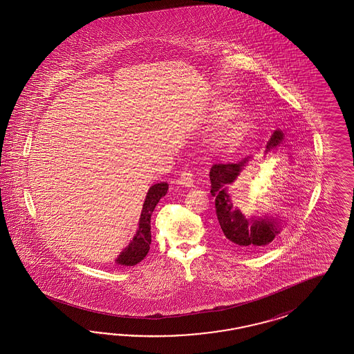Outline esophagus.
<instances>
[{
  "mask_svg": "<svg viewBox=\"0 0 354 354\" xmlns=\"http://www.w3.org/2000/svg\"><path fill=\"white\" fill-rule=\"evenodd\" d=\"M178 183L183 185V187H185V188H191L193 187V183H194V179H193V174L189 171V170H184V171L180 174V178H179V180Z\"/></svg>",
  "mask_w": 354,
  "mask_h": 354,
  "instance_id": "1",
  "label": "esophagus"
}]
</instances>
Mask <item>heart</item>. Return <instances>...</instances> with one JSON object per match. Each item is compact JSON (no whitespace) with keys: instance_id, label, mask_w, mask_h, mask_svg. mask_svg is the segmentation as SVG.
<instances>
[{"instance_id":"1","label":"heart","mask_w":354,"mask_h":354,"mask_svg":"<svg viewBox=\"0 0 354 354\" xmlns=\"http://www.w3.org/2000/svg\"><path fill=\"white\" fill-rule=\"evenodd\" d=\"M241 113H235V115H232V117H230V119H227L225 123V127L222 129V132H221V136H222V139H228V138H231V136H234V133H235L236 131L239 129L240 127V124H241Z\"/></svg>"}]
</instances>
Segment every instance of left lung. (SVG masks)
<instances>
[{
  "label": "left lung",
  "instance_id": "left-lung-1",
  "mask_svg": "<svg viewBox=\"0 0 354 354\" xmlns=\"http://www.w3.org/2000/svg\"><path fill=\"white\" fill-rule=\"evenodd\" d=\"M286 145L283 131L277 129L266 144V150L277 149ZM250 157L236 163H218L210 169V193L215 197V209L222 230V240L231 249L256 252L268 247L281 232L284 221L270 213L247 216L237 209L228 192V187L235 183L241 171L247 167Z\"/></svg>",
  "mask_w": 354,
  "mask_h": 354
}]
</instances>
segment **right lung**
<instances>
[{"label":"right lung","mask_w":354,"mask_h":354,"mask_svg":"<svg viewBox=\"0 0 354 354\" xmlns=\"http://www.w3.org/2000/svg\"><path fill=\"white\" fill-rule=\"evenodd\" d=\"M167 189L169 184L165 182L157 183L150 187L142 205L136 235L133 236L129 245L120 252L118 258L115 259V262L120 266H135L148 254L151 243L150 216L153 214L156 205L158 204V201L167 193Z\"/></svg>","instance_id":"add662e5"}]
</instances>
